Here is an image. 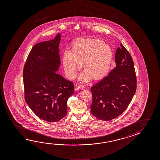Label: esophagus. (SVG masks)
<instances>
[{
	"label": "esophagus",
	"instance_id": "obj_1",
	"mask_svg": "<svg viewBox=\"0 0 160 160\" xmlns=\"http://www.w3.org/2000/svg\"><path fill=\"white\" fill-rule=\"evenodd\" d=\"M78 88H79L80 89H84L85 88V87L83 86V85H79Z\"/></svg>",
	"mask_w": 160,
	"mask_h": 160
}]
</instances>
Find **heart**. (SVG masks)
Segmentation results:
<instances>
[{
  "mask_svg": "<svg viewBox=\"0 0 160 160\" xmlns=\"http://www.w3.org/2000/svg\"><path fill=\"white\" fill-rule=\"evenodd\" d=\"M113 59V51L102 40L80 38L72 45L71 51L66 50L63 55V65L68 78L73 79L82 68L79 80L82 82L98 80L107 75Z\"/></svg>",
  "mask_w": 160,
  "mask_h": 160,
  "instance_id": "obj_1",
  "label": "heart"
}]
</instances>
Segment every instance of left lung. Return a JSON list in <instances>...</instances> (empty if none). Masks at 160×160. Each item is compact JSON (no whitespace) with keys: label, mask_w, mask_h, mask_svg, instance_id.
Here are the masks:
<instances>
[{"label":"left lung","mask_w":160,"mask_h":160,"mask_svg":"<svg viewBox=\"0 0 160 160\" xmlns=\"http://www.w3.org/2000/svg\"><path fill=\"white\" fill-rule=\"evenodd\" d=\"M116 67L108 76L91 88L92 113L101 121H110L121 115L130 104L136 91L133 62L123 45L115 54Z\"/></svg>","instance_id":"obj_1"}]
</instances>
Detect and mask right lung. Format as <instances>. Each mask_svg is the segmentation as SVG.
Segmentation results:
<instances>
[{
	"instance_id": "obj_1",
	"label": "right lung",
	"mask_w": 160,
	"mask_h": 160,
	"mask_svg": "<svg viewBox=\"0 0 160 160\" xmlns=\"http://www.w3.org/2000/svg\"><path fill=\"white\" fill-rule=\"evenodd\" d=\"M61 35L32 47L23 69L24 98L39 118L56 122L67 114V101L73 94V84L57 73L60 65Z\"/></svg>"
}]
</instances>
